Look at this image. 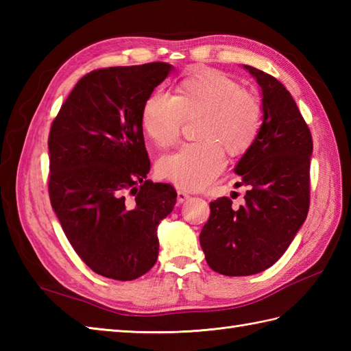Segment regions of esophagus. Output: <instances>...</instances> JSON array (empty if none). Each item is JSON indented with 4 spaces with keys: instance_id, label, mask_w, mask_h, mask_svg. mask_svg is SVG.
<instances>
[{
    "instance_id": "1",
    "label": "esophagus",
    "mask_w": 351,
    "mask_h": 351,
    "mask_svg": "<svg viewBox=\"0 0 351 351\" xmlns=\"http://www.w3.org/2000/svg\"><path fill=\"white\" fill-rule=\"evenodd\" d=\"M189 197H190L189 193H185L184 190H178V202L182 204V202H185V200H187Z\"/></svg>"
}]
</instances>
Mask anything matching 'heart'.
Masks as SVG:
<instances>
[{"label": "heart", "instance_id": "heart-1", "mask_svg": "<svg viewBox=\"0 0 351 351\" xmlns=\"http://www.w3.org/2000/svg\"><path fill=\"white\" fill-rule=\"evenodd\" d=\"M199 116L195 143L181 146L158 161V173L176 187L196 191L225 169V154H244L263 125V106L256 95L225 73L205 71L184 78L175 96L154 92L141 110V126L158 147L180 137L184 117Z\"/></svg>", "mask_w": 351, "mask_h": 351}]
</instances>
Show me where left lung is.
<instances>
[{"label": "left lung", "mask_w": 351, "mask_h": 351, "mask_svg": "<svg viewBox=\"0 0 351 351\" xmlns=\"http://www.w3.org/2000/svg\"><path fill=\"white\" fill-rule=\"evenodd\" d=\"M263 96V125L238 161L237 187L249 190L235 208L229 197L210 204L200 232L205 259L225 276H250L278 261L306 220L309 210L311 131L280 81L243 64Z\"/></svg>", "instance_id": "obj_1"}]
</instances>
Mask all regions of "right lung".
<instances>
[{
	"instance_id": "add662e5",
	"label": "right lung",
	"mask_w": 351,
	"mask_h": 351,
	"mask_svg": "<svg viewBox=\"0 0 351 351\" xmlns=\"http://www.w3.org/2000/svg\"><path fill=\"white\" fill-rule=\"evenodd\" d=\"M173 66L162 62L87 73L52 122L49 199L84 264L134 280L158 258L156 228L173 210L170 184L147 180L141 110Z\"/></svg>"
}]
</instances>
